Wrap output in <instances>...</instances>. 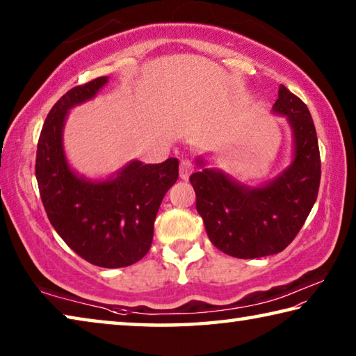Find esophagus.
<instances>
[{
	"label": "esophagus",
	"instance_id": "1",
	"mask_svg": "<svg viewBox=\"0 0 356 356\" xmlns=\"http://www.w3.org/2000/svg\"><path fill=\"white\" fill-rule=\"evenodd\" d=\"M191 171H193V165H191V161L190 160H186V159H182L180 160V163H179V174H180V179H184V180H186L190 177V174H191Z\"/></svg>",
	"mask_w": 356,
	"mask_h": 356
}]
</instances>
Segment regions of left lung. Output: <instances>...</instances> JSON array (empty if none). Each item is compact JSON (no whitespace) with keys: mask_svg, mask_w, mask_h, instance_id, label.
<instances>
[{"mask_svg":"<svg viewBox=\"0 0 356 356\" xmlns=\"http://www.w3.org/2000/svg\"><path fill=\"white\" fill-rule=\"evenodd\" d=\"M273 110L286 114L295 136L293 161L280 177L248 188L215 170L190 176L210 242L232 257L281 252L297 237L317 200L321 152L308 106L281 84Z\"/></svg>","mask_w":356,"mask_h":356,"instance_id":"obj_1","label":"left lung"}]
</instances>
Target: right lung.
Here are the masks:
<instances>
[{
  "instance_id": "add662e5",
  "label": "right lung",
  "mask_w": 356,
  "mask_h": 356,
  "mask_svg": "<svg viewBox=\"0 0 356 356\" xmlns=\"http://www.w3.org/2000/svg\"><path fill=\"white\" fill-rule=\"evenodd\" d=\"M106 81L108 76H99L72 88L53 105L39 136L35 179L48 220L69 248L97 267L120 268L150 250L155 216L179 177V161L172 156L156 165L131 161L105 182L72 172L63 150L65 114L92 99Z\"/></svg>"
}]
</instances>
